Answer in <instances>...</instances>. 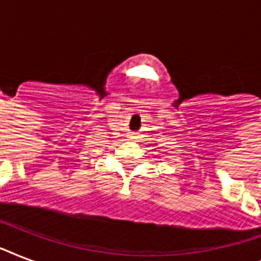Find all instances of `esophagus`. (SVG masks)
<instances>
[{
  "instance_id": "esophagus-1",
  "label": "esophagus",
  "mask_w": 261,
  "mask_h": 261,
  "mask_svg": "<svg viewBox=\"0 0 261 261\" xmlns=\"http://www.w3.org/2000/svg\"><path fill=\"white\" fill-rule=\"evenodd\" d=\"M128 138H130L131 141H137V139H138V134H137V133H131V134L128 135Z\"/></svg>"
}]
</instances>
